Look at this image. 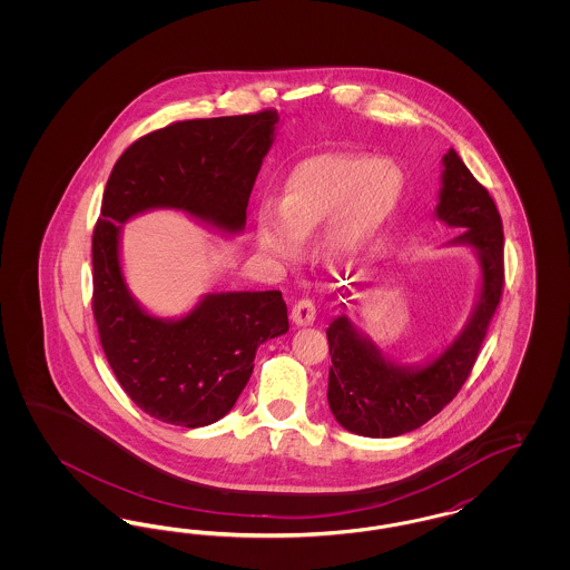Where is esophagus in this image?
Wrapping results in <instances>:
<instances>
[{
    "label": "esophagus",
    "instance_id": "34e87169",
    "mask_svg": "<svg viewBox=\"0 0 570 570\" xmlns=\"http://www.w3.org/2000/svg\"><path fill=\"white\" fill-rule=\"evenodd\" d=\"M293 323L297 326H309L316 323V305L309 298H301L293 307Z\"/></svg>",
    "mask_w": 570,
    "mask_h": 570
}]
</instances>
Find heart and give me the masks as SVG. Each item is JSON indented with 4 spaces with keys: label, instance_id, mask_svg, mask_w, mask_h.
Here are the masks:
<instances>
[{
    "label": "heart",
    "instance_id": "obj_1",
    "mask_svg": "<svg viewBox=\"0 0 570 570\" xmlns=\"http://www.w3.org/2000/svg\"><path fill=\"white\" fill-rule=\"evenodd\" d=\"M404 188V173L391 160L361 154L307 158L284 179L277 209L265 205L258 212L256 242L273 258L293 261L301 239L328 219L326 249L351 256L395 216Z\"/></svg>",
    "mask_w": 570,
    "mask_h": 570
}]
</instances>
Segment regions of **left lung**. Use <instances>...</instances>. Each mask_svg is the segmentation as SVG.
I'll list each match as a JSON object with an SVG mask.
<instances>
[{"instance_id":"8db88e82","label":"left lung","mask_w":570,"mask_h":570,"mask_svg":"<svg viewBox=\"0 0 570 570\" xmlns=\"http://www.w3.org/2000/svg\"><path fill=\"white\" fill-rule=\"evenodd\" d=\"M435 219L461 233L446 245L468 247L479 263L474 307L460 333L419 363H402L380 351L379 344L354 326L346 314L328 328V391L335 421L367 438H393L425 425L446 406L468 379L485 340L504 284L502 219L489 191L474 179L460 154L442 156ZM346 295L342 297V307Z\"/></svg>"}]
</instances>
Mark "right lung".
Listing matches in <instances>:
<instances>
[{"instance_id": "obj_1", "label": "right lung", "mask_w": 570, "mask_h": 570, "mask_svg": "<svg viewBox=\"0 0 570 570\" xmlns=\"http://www.w3.org/2000/svg\"><path fill=\"white\" fill-rule=\"evenodd\" d=\"M277 112L191 119L132 142L112 166L94 230V318L110 370L149 416L205 428L226 416L261 344L288 331L279 291L207 293L164 318L132 295L121 267L124 224L173 209L237 237L249 191L277 130Z\"/></svg>"}]
</instances>
